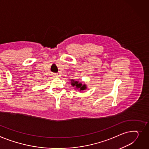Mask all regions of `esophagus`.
<instances>
[{
    "label": "esophagus",
    "mask_w": 149,
    "mask_h": 149,
    "mask_svg": "<svg viewBox=\"0 0 149 149\" xmlns=\"http://www.w3.org/2000/svg\"><path fill=\"white\" fill-rule=\"evenodd\" d=\"M58 75H56V74H54V75H53V77H57Z\"/></svg>",
    "instance_id": "obj_1"
}]
</instances>
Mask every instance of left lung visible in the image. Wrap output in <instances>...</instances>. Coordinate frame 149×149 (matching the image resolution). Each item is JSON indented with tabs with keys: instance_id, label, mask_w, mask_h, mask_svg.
<instances>
[{
	"instance_id": "obj_1",
	"label": "left lung",
	"mask_w": 149,
	"mask_h": 149,
	"mask_svg": "<svg viewBox=\"0 0 149 149\" xmlns=\"http://www.w3.org/2000/svg\"><path fill=\"white\" fill-rule=\"evenodd\" d=\"M71 85L73 87H75V88L79 89L80 91L86 90V89L87 88V86L86 84H83L79 82L78 81L72 80V79L71 80Z\"/></svg>"
}]
</instances>
